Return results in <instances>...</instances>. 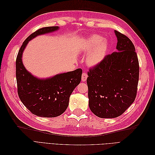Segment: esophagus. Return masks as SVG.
<instances>
[{
	"instance_id": "obj_1",
	"label": "esophagus",
	"mask_w": 155,
	"mask_h": 155,
	"mask_svg": "<svg viewBox=\"0 0 155 155\" xmlns=\"http://www.w3.org/2000/svg\"><path fill=\"white\" fill-rule=\"evenodd\" d=\"M87 74L86 72H83V74H82V76H81V79L83 81H86L87 79Z\"/></svg>"
}]
</instances>
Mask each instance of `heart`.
Returning <instances> with one entry per match:
<instances>
[{
    "mask_svg": "<svg viewBox=\"0 0 155 155\" xmlns=\"http://www.w3.org/2000/svg\"><path fill=\"white\" fill-rule=\"evenodd\" d=\"M94 50L88 55L87 63L91 66H95L104 59L108 50V43L100 35L91 36L86 41V50L87 52Z\"/></svg>",
    "mask_w": 155,
    "mask_h": 155,
    "instance_id": "b5f03b06",
    "label": "heart"
}]
</instances>
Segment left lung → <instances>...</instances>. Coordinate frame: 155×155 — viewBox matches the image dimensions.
I'll use <instances>...</instances> for the list:
<instances>
[{
  "instance_id": "obj_1",
  "label": "left lung",
  "mask_w": 155,
  "mask_h": 155,
  "mask_svg": "<svg viewBox=\"0 0 155 155\" xmlns=\"http://www.w3.org/2000/svg\"><path fill=\"white\" fill-rule=\"evenodd\" d=\"M116 49L88 72V105L101 118H116L134 102L139 79V62L129 37L115 30Z\"/></svg>"
}]
</instances>
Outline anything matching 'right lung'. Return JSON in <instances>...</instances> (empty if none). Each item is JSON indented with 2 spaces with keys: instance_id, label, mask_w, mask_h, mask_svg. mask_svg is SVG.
I'll return each mask as SVG.
<instances>
[{
  "instance_id": "add662e5",
  "label": "right lung",
  "mask_w": 155,
  "mask_h": 155,
  "mask_svg": "<svg viewBox=\"0 0 155 155\" xmlns=\"http://www.w3.org/2000/svg\"><path fill=\"white\" fill-rule=\"evenodd\" d=\"M58 26L42 28L27 37L16 59V79L18 97L32 114L45 118L57 117L66 110L69 97L81 82L82 70L58 74L46 79L37 78L27 71L22 62L26 45L36 36L58 30Z\"/></svg>"
}]
</instances>
